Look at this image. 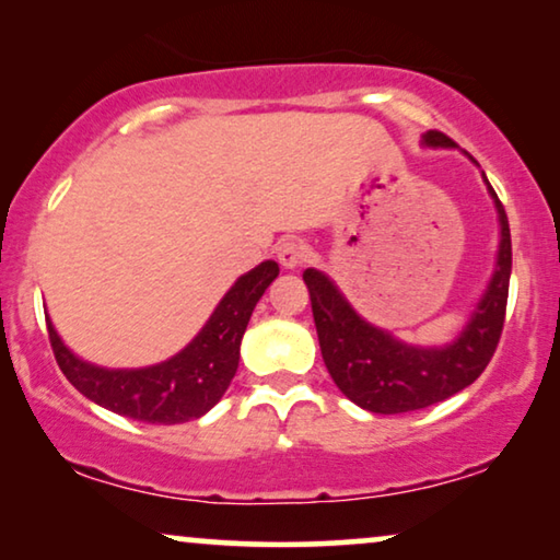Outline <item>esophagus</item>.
I'll list each match as a JSON object with an SVG mask.
<instances>
[{
	"label": "esophagus",
	"instance_id": "esophagus-1",
	"mask_svg": "<svg viewBox=\"0 0 560 560\" xmlns=\"http://www.w3.org/2000/svg\"><path fill=\"white\" fill-rule=\"evenodd\" d=\"M276 258H279V264L284 268H296L304 260L302 243H296V241L281 243L279 248H276Z\"/></svg>",
	"mask_w": 560,
	"mask_h": 560
}]
</instances>
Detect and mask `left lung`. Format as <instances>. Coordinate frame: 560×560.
Wrapping results in <instances>:
<instances>
[{"label":"left lung","instance_id":"1","mask_svg":"<svg viewBox=\"0 0 560 560\" xmlns=\"http://www.w3.org/2000/svg\"><path fill=\"white\" fill-rule=\"evenodd\" d=\"M422 145L458 148L451 138L435 130L424 132ZM466 159L476 163L468 153ZM483 184L494 202L499 222L494 271L479 302L474 304L471 315L451 340L432 342V346L401 340L386 327L358 315V310L325 271L307 268L302 273L310 289L325 366L338 389L366 412L401 415L448 399L471 386L494 355L504 327L506 292H510L512 241L504 207L487 176Z\"/></svg>","mask_w":560,"mask_h":560}]
</instances>
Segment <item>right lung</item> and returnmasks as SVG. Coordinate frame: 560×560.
Segmentation results:
<instances>
[{
  "label": "right lung",
  "instance_id": "obj_1",
  "mask_svg": "<svg viewBox=\"0 0 560 560\" xmlns=\"http://www.w3.org/2000/svg\"><path fill=\"white\" fill-rule=\"evenodd\" d=\"M279 276L276 260H264L228 289L210 319L166 361L143 369H107L84 361L66 346L48 319L50 346L63 376L109 412L151 424L199 420L222 399L241 361V340L253 310Z\"/></svg>",
  "mask_w": 560,
  "mask_h": 560
}]
</instances>
